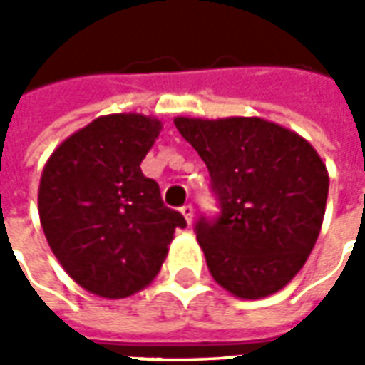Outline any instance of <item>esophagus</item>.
I'll return each instance as SVG.
<instances>
[{"label":"esophagus","instance_id":"1","mask_svg":"<svg viewBox=\"0 0 365 365\" xmlns=\"http://www.w3.org/2000/svg\"><path fill=\"white\" fill-rule=\"evenodd\" d=\"M180 213L185 215L187 219V223H192V217H195V209H192V205H185V207H180Z\"/></svg>","mask_w":365,"mask_h":365}]
</instances>
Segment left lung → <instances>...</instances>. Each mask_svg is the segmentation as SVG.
Listing matches in <instances>:
<instances>
[{
  "mask_svg": "<svg viewBox=\"0 0 365 365\" xmlns=\"http://www.w3.org/2000/svg\"><path fill=\"white\" fill-rule=\"evenodd\" d=\"M219 197L217 221L197 240L219 287L256 301L299 274L325 217L329 173L302 135L262 118H175Z\"/></svg>",
  "mask_w": 365,
  "mask_h": 365,
  "instance_id": "left-lung-1",
  "label": "left lung"
}]
</instances>
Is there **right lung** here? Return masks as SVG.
I'll list each match as a JSON object with an SVG mask.
<instances>
[{"label": "right lung", "mask_w": 365, "mask_h": 365, "mask_svg": "<svg viewBox=\"0 0 365 365\" xmlns=\"http://www.w3.org/2000/svg\"><path fill=\"white\" fill-rule=\"evenodd\" d=\"M160 132L152 115H101L44 164L38 213L46 242L64 272L91 294L125 299L146 288L176 227H187L140 168Z\"/></svg>", "instance_id": "add662e5"}]
</instances>
